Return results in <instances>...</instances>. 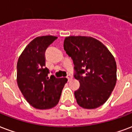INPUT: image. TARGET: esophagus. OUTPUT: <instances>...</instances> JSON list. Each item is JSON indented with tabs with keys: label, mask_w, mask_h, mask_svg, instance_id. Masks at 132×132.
<instances>
[{
	"label": "esophagus",
	"mask_w": 132,
	"mask_h": 132,
	"mask_svg": "<svg viewBox=\"0 0 132 132\" xmlns=\"http://www.w3.org/2000/svg\"><path fill=\"white\" fill-rule=\"evenodd\" d=\"M66 77H67V79H68V82H69V81H70V80L72 79V76H71V75H68V76H67Z\"/></svg>",
	"instance_id": "1"
}]
</instances>
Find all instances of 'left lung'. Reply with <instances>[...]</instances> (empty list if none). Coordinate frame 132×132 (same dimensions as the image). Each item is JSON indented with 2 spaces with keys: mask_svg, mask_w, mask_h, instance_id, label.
<instances>
[{
  "mask_svg": "<svg viewBox=\"0 0 132 132\" xmlns=\"http://www.w3.org/2000/svg\"><path fill=\"white\" fill-rule=\"evenodd\" d=\"M64 48L75 65L79 88L75 90L77 104L92 109L106 102L116 84V63L108 48L91 37L69 36Z\"/></svg>",
  "mask_w": 132,
  "mask_h": 132,
  "instance_id": "left-lung-1",
  "label": "left lung"
}]
</instances>
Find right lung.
Returning a JSON list of instances; mask_svg holds the SVG:
<instances>
[{
  "label": "right lung",
  "instance_id": "obj_1",
  "mask_svg": "<svg viewBox=\"0 0 132 132\" xmlns=\"http://www.w3.org/2000/svg\"><path fill=\"white\" fill-rule=\"evenodd\" d=\"M57 37H36L26 46L17 62V84L28 102L38 109H48L58 104L68 79L48 77L45 51Z\"/></svg>",
  "mask_w": 132,
  "mask_h": 132
}]
</instances>
